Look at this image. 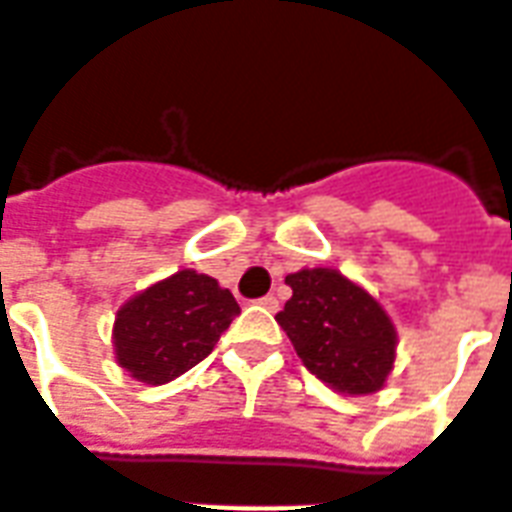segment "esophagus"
<instances>
[{
    "label": "esophagus",
    "mask_w": 512,
    "mask_h": 512,
    "mask_svg": "<svg viewBox=\"0 0 512 512\" xmlns=\"http://www.w3.org/2000/svg\"><path fill=\"white\" fill-rule=\"evenodd\" d=\"M257 304H260V307H263V310H268V312L279 310V299L274 296V293H268V296H263V299H257Z\"/></svg>",
    "instance_id": "34e87169"
}]
</instances>
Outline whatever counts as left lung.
I'll use <instances>...</instances> for the list:
<instances>
[{
  "label": "left lung",
  "instance_id": "obj_1",
  "mask_svg": "<svg viewBox=\"0 0 512 512\" xmlns=\"http://www.w3.org/2000/svg\"><path fill=\"white\" fill-rule=\"evenodd\" d=\"M277 323L296 354L340 395H373L395 367L397 329L381 301L337 268H301Z\"/></svg>",
  "mask_w": 512,
  "mask_h": 512
}]
</instances>
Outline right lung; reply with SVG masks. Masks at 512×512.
<instances>
[{
    "mask_svg": "<svg viewBox=\"0 0 512 512\" xmlns=\"http://www.w3.org/2000/svg\"><path fill=\"white\" fill-rule=\"evenodd\" d=\"M241 312L233 293L208 274L180 268L117 310V365L142 384L161 386L200 365Z\"/></svg>",
    "mask_w": 512,
    "mask_h": 512,
    "instance_id": "right-lung-1",
    "label": "right lung"
}]
</instances>
